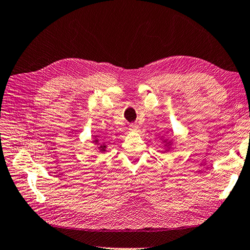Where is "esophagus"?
Here are the masks:
<instances>
[{
    "instance_id": "1",
    "label": "esophagus",
    "mask_w": 250,
    "mask_h": 250,
    "mask_svg": "<svg viewBox=\"0 0 250 250\" xmlns=\"http://www.w3.org/2000/svg\"><path fill=\"white\" fill-rule=\"evenodd\" d=\"M130 130H131L132 132L137 131V125H136V124H131V125H130Z\"/></svg>"
}]
</instances>
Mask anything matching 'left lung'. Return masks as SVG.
Segmentation results:
<instances>
[{"instance_id":"8db88e82","label":"left lung","mask_w":250,"mask_h":250,"mask_svg":"<svg viewBox=\"0 0 250 250\" xmlns=\"http://www.w3.org/2000/svg\"><path fill=\"white\" fill-rule=\"evenodd\" d=\"M160 139H161V144L163 145V146L166 147V151H169V149L172 148L173 144H174L173 140H168L167 138L165 139V137H163V136Z\"/></svg>"}]
</instances>
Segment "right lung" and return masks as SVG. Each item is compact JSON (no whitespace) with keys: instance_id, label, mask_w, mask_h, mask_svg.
<instances>
[{"instance_id":"add662e5","label":"right lung","mask_w":250,"mask_h":250,"mask_svg":"<svg viewBox=\"0 0 250 250\" xmlns=\"http://www.w3.org/2000/svg\"><path fill=\"white\" fill-rule=\"evenodd\" d=\"M92 142H93V144L95 145V146H97V149L101 153H104V152H106V145H105V142H104V144H101V142H99V139H98V136L97 135H94L93 136V140H92Z\"/></svg>"}]
</instances>
